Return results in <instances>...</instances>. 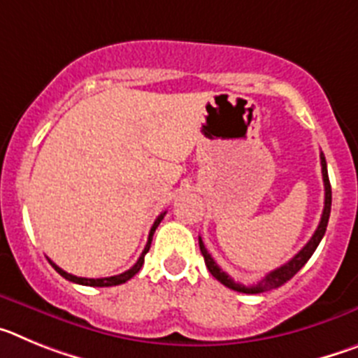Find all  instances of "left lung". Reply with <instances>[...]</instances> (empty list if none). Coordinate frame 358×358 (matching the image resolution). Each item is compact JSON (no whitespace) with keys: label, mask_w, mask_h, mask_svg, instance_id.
<instances>
[{"label":"left lung","mask_w":358,"mask_h":358,"mask_svg":"<svg viewBox=\"0 0 358 358\" xmlns=\"http://www.w3.org/2000/svg\"><path fill=\"white\" fill-rule=\"evenodd\" d=\"M321 172H322V182H324V210H322L321 215V222H319L317 229L315 233L312 235V238L308 240L305 248L301 251L297 252L294 256L292 260H289L287 264H283L281 267L274 268L273 273L265 274L264 280H260L256 285H242V283H236L229 274H226L222 268L218 267L217 262L211 258V255L208 252V249L204 248V242L202 238L199 236V248H201L202 256H204V262H206V267L213 278H217L222 285H226L227 289L231 290H236V292H243V294H262V292H267V290H273L281 287L283 283L290 280L294 274L310 260V256L314 255V251L317 249L319 242L322 240L324 233H327V226H328V218H330V210H331V186H330V179H328V169H327V159H324V154H321Z\"/></svg>","instance_id":"8db88e82"}]
</instances>
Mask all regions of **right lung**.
<instances>
[{"label": "right lung", "mask_w": 358, "mask_h": 358, "mask_svg": "<svg viewBox=\"0 0 358 358\" xmlns=\"http://www.w3.org/2000/svg\"><path fill=\"white\" fill-rule=\"evenodd\" d=\"M164 213H166V211H163V213H161L159 217L156 218V222H154V226H152L150 233H148L147 245H145L143 252H141V256H140V258H138V262H136V264L132 265V267L129 268V271H125V273L118 274V276L96 278V280H94V278H78V276H73V274L66 273V271H62V268L59 267V265L53 264L52 260H48V262L53 265V268H55L57 273L61 274L62 278H66V280H68V281H73V283H78V285H87V287H113V285H122V283H125V281L131 280V278L134 276V274L140 273L141 265H143V262H145V255H147L148 249H150V243H152V236H154V231H156V227L159 226V222H161V220H163Z\"/></svg>", "instance_id": "obj_1"}]
</instances>
